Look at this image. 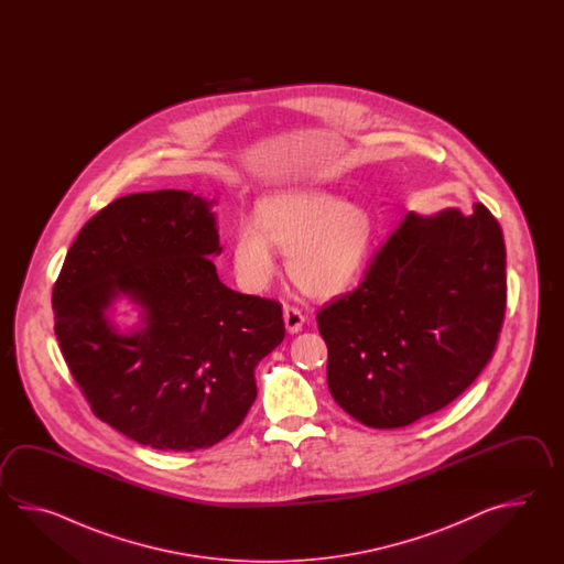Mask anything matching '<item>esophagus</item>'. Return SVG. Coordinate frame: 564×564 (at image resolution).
<instances>
[{
    "mask_svg": "<svg viewBox=\"0 0 564 564\" xmlns=\"http://www.w3.org/2000/svg\"><path fill=\"white\" fill-rule=\"evenodd\" d=\"M284 324H286L288 333H300L302 330V324H304V314L302 311H299L296 306H290L286 304L284 306Z\"/></svg>",
    "mask_w": 564,
    "mask_h": 564,
    "instance_id": "1",
    "label": "esophagus"
}]
</instances>
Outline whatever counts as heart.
I'll list each match as a JSON object with an SVG mask.
<instances>
[{"label": "heart", "instance_id": "b5f03b06", "mask_svg": "<svg viewBox=\"0 0 564 564\" xmlns=\"http://www.w3.org/2000/svg\"><path fill=\"white\" fill-rule=\"evenodd\" d=\"M375 238L372 216L360 205L324 192L268 195L253 219L231 234V264L246 290H264L276 272L272 246L288 253L292 282L314 299H328L355 282Z\"/></svg>", "mask_w": 564, "mask_h": 564}]
</instances>
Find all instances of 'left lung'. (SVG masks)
I'll return each mask as SVG.
<instances>
[{
  "instance_id": "8db88e82",
  "label": "left lung",
  "mask_w": 564,
  "mask_h": 564,
  "mask_svg": "<svg viewBox=\"0 0 564 564\" xmlns=\"http://www.w3.org/2000/svg\"><path fill=\"white\" fill-rule=\"evenodd\" d=\"M506 290L502 228L486 205L408 214L359 286L316 314L330 395L375 430L449 405L490 362Z\"/></svg>"
}]
</instances>
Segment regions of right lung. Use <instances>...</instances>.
Segmentation results:
<instances>
[{"mask_svg":"<svg viewBox=\"0 0 564 564\" xmlns=\"http://www.w3.org/2000/svg\"><path fill=\"white\" fill-rule=\"evenodd\" d=\"M212 205L180 189L120 197L86 221L52 292L62 355L93 413L163 452L238 430L256 365L286 335L280 302L219 282ZM120 293L144 308L131 336L107 321Z\"/></svg>","mask_w":564,"mask_h":564,"instance_id":"add662e5","label":"right lung"}]
</instances>
